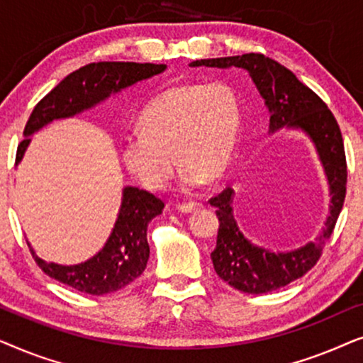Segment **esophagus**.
<instances>
[{"mask_svg": "<svg viewBox=\"0 0 363 363\" xmlns=\"http://www.w3.org/2000/svg\"><path fill=\"white\" fill-rule=\"evenodd\" d=\"M198 208H201V203L190 201V203H178L177 205V210L182 213H193V211H196Z\"/></svg>", "mask_w": 363, "mask_h": 363, "instance_id": "esophagus-1", "label": "esophagus"}]
</instances>
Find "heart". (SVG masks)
Listing matches in <instances>:
<instances>
[{"mask_svg": "<svg viewBox=\"0 0 363 363\" xmlns=\"http://www.w3.org/2000/svg\"><path fill=\"white\" fill-rule=\"evenodd\" d=\"M240 125V101L228 84H177L147 104L140 130L125 133L118 148L127 170L150 190L167 186L175 155L182 190L193 191L226 172Z\"/></svg>", "mask_w": 363, "mask_h": 363, "instance_id": "1", "label": "heart"}]
</instances>
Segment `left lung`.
<instances>
[{
    "instance_id": "1",
    "label": "left lung",
    "mask_w": 363,
    "mask_h": 363,
    "mask_svg": "<svg viewBox=\"0 0 363 363\" xmlns=\"http://www.w3.org/2000/svg\"><path fill=\"white\" fill-rule=\"evenodd\" d=\"M191 67H241L250 74L269 111V133L281 128L304 132L314 143L317 155L324 167L330 191L329 216L315 241L292 251H271L257 246L242 235L233 215L235 190L228 186L211 198L220 220L216 247L211 261L216 274L228 284L247 294H264L291 284L311 271L322 255L345 200L347 162L344 140L334 113L314 91L304 86L289 69L262 54L201 59Z\"/></svg>"
}]
</instances>
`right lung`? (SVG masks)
<instances>
[{
	"instance_id": "1",
	"label": "right lung",
	"mask_w": 363,
	"mask_h": 363,
	"mask_svg": "<svg viewBox=\"0 0 363 363\" xmlns=\"http://www.w3.org/2000/svg\"><path fill=\"white\" fill-rule=\"evenodd\" d=\"M167 69L165 64L140 62H92L67 77H64L46 97L34 107L24 127V140L18 145L16 165L23 160L31 135L52 121L74 117L96 107L112 96L145 81ZM163 201L152 193L137 186L122 190V203L116 225L106 245L91 259L79 264L64 266L46 262L36 256L28 242L34 261L49 277L72 289L92 296L116 292L137 279L145 271L150 247L147 241V226L160 215Z\"/></svg>"
}]
</instances>
